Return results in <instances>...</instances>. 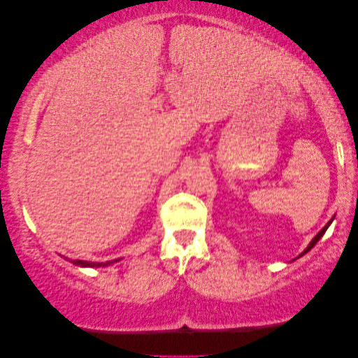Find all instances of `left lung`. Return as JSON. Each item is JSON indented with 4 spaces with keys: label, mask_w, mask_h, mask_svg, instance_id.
I'll list each match as a JSON object with an SVG mask.
<instances>
[{
    "label": "left lung",
    "mask_w": 358,
    "mask_h": 358,
    "mask_svg": "<svg viewBox=\"0 0 358 358\" xmlns=\"http://www.w3.org/2000/svg\"><path fill=\"white\" fill-rule=\"evenodd\" d=\"M332 220H334V218H332ZM332 220H331V222H329V223H327V224H326V227H324V228H322V229H321V231H320V233H317V234H316V236H315V238H313V239H311V243H310V244H308V248L305 249V251H303V252L300 254V257L303 256V254H306L308 251H311V249H313V248H315V244H316L317 241H320V239L322 238V234H324V233H326V229H327V228H329V224L332 223Z\"/></svg>",
    "instance_id": "1"
}]
</instances>
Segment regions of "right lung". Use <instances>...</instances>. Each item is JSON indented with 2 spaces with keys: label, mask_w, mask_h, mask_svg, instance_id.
<instances>
[{
  "label": "right lung",
  "mask_w": 358,
  "mask_h": 358,
  "mask_svg": "<svg viewBox=\"0 0 358 358\" xmlns=\"http://www.w3.org/2000/svg\"><path fill=\"white\" fill-rule=\"evenodd\" d=\"M70 261V259H68ZM115 261H119V259H115ZM115 261H107V262H90V261H70L75 264V266H80V267H107L110 266V264H114Z\"/></svg>",
  "instance_id": "1"
}]
</instances>
